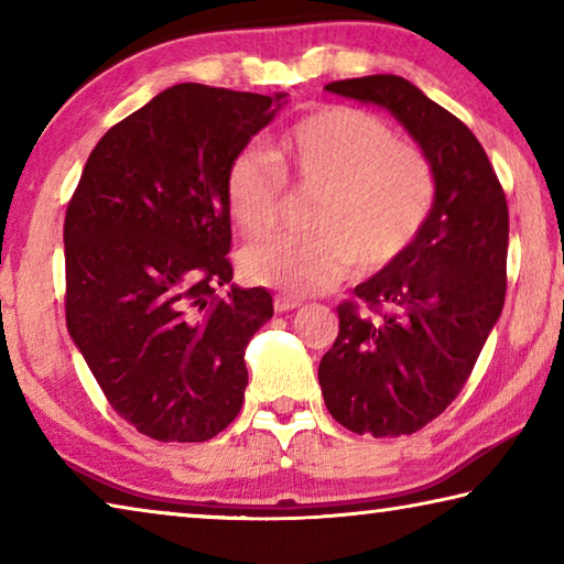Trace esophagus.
<instances>
[{
    "instance_id": "1",
    "label": "esophagus",
    "mask_w": 564,
    "mask_h": 564,
    "mask_svg": "<svg viewBox=\"0 0 564 564\" xmlns=\"http://www.w3.org/2000/svg\"><path fill=\"white\" fill-rule=\"evenodd\" d=\"M273 308L275 313H285V311H293V308H301V301L299 299H291V295H275L273 299Z\"/></svg>"
}]
</instances>
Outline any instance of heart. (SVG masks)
I'll return each instance as SVG.
<instances>
[{
  "label": "heart",
  "mask_w": 564,
  "mask_h": 564,
  "mask_svg": "<svg viewBox=\"0 0 564 564\" xmlns=\"http://www.w3.org/2000/svg\"><path fill=\"white\" fill-rule=\"evenodd\" d=\"M275 161L295 186L318 194L313 234L279 236L248 246L238 259L253 285L289 295H316L360 273L393 269L423 234L435 206V174L415 147L352 107H323L283 133ZM226 212L248 238L273 231L281 216L283 178L256 149L231 159L224 178Z\"/></svg>",
  "instance_id": "1"
}]
</instances>
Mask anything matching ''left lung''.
Segmentation results:
<instances>
[{
	"mask_svg": "<svg viewBox=\"0 0 564 564\" xmlns=\"http://www.w3.org/2000/svg\"><path fill=\"white\" fill-rule=\"evenodd\" d=\"M326 91L393 113L435 174L433 214L413 248L352 291L378 316L338 305V338L318 366L343 427L410 435L460 393L500 318L508 202L475 133L403 76H360Z\"/></svg>",
	"mask_w": 564,
	"mask_h": 564,
	"instance_id": "left-lung-1",
	"label": "left lung"
}]
</instances>
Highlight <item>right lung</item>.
<instances>
[{
    "mask_svg": "<svg viewBox=\"0 0 564 564\" xmlns=\"http://www.w3.org/2000/svg\"><path fill=\"white\" fill-rule=\"evenodd\" d=\"M285 99L176 84L104 133L66 208V328L154 441H212L243 405V352L273 299L231 283L224 178Z\"/></svg>",
    "mask_w": 564,
    "mask_h": 564,
    "instance_id": "obj_1",
    "label": "right lung"
}]
</instances>
